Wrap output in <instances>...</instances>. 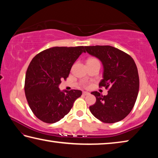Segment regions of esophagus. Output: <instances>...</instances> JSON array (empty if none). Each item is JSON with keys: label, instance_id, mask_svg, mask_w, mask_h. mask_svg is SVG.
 <instances>
[{"label": "esophagus", "instance_id": "1", "mask_svg": "<svg viewBox=\"0 0 158 158\" xmlns=\"http://www.w3.org/2000/svg\"><path fill=\"white\" fill-rule=\"evenodd\" d=\"M82 94H83L84 96H87V95H89V93L87 92H82Z\"/></svg>", "mask_w": 158, "mask_h": 158}]
</instances>
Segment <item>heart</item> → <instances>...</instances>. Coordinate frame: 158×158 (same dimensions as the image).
Wrapping results in <instances>:
<instances>
[{
  "mask_svg": "<svg viewBox=\"0 0 158 158\" xmlns=\"http://www.w3.org/2000/svg\"><path fill=\"white\" fill-rule=\"evenodd\" d=\"M96 60V59H94V58H90V59H89L87 61H92V60Z\"/></svg>",
  "mask_w": 158,
  "mask_h": 158,
  "instance_id": "heart-1",
  "label": "heart"
}]
</instances>
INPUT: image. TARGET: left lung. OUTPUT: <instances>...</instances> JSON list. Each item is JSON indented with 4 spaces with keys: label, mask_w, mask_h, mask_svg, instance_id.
Masks as SVG:
<instances>
[{
    "label": "left lung",
    "mask_w": 158,
    "mask_h": 158,
    "mask_svg": "<svg viewBox=\"0 0 158 158\" xmlns=\"http://www.w3.org/2000/svg\"><path fill=\"white\" fill-rule=\"evenodd\" d=\"M88 53L101 61L103 78L99 87L108 89L106 96L98 92L91 94L96 101L89 107L96 118L113 123L126 117L133 108L139 88L137 68L131 55L111 46H85Z\"/></svg>",
    "instance_id": "left-lung-1"
}]
</instances>
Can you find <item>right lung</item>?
<instances>
[{
    "label": "right lung",
    "instance_id": "1",
    "mask_svg": "<svg viewBox=\"0 0 158 158\" xmlns=\"http://www.w3.org/2000/svg\"><path fill=\"white\" fill-rule=\"evenodd\" d=\"M85 46L52 47L33 57L25 79V94L30 109L43 122L53 123L67 114L81 90L60 91L61 80L67 78Z\"/></svg>",
    "mask_w": 158,
    "mask_h": 158
}]
</instances>
